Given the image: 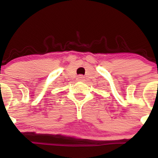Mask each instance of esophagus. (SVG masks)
<instances>
[{
  "label": "esophagus",
  "mask_w": 158,
  "mask_h": 158,
  "mask_svg": "<svg viewBox=\"0 0 158 158\" xmlns=\"http://www.w3.org/2000/svg\"><path fill=\"white\" fill-rule=\"evenodd\" d=\"M83 78H84V77L82 76V75H80V76L78 77V79H79V80H81V81Z\"/></svg>",
  "instance_id": "obj_1"
}]
</instances>
